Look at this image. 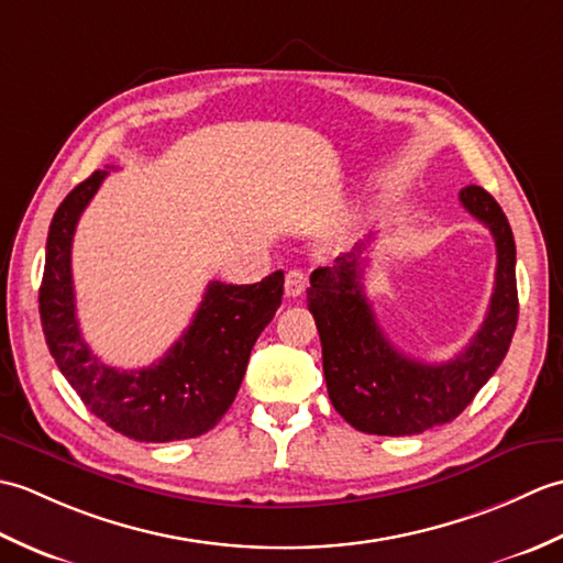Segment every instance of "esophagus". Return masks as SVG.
Listing matches in <instances>:
<instances>
[{
    "instance_id": "1",
    "label": "esophagus",
    "mask_w": 563,
    "mask_h": 563,
    "mask_svg": "<svg viewBox=\"0 0 563 563\" xmlns=\"http://www.w3.org/2000/svg\"><path fill=\"white\" fill-rule=\"evenodd\" d=\"M307 288V275L302 271H288V275H285V295L288 297H300Z\"/></svg>"
}]
</instances>
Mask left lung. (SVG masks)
Instances as JSON below:
<instances>
[{
	"mask_svg": "<svg viewBox=\"0 0 563 563\" xmlns=\"http://www.w3.org/2000/svg\"><path fill=\"white\" fill-rule=\"evenodd\" d=\"M460 202L494 234L496 283L482 329L454 361H413L387 341L363 290L365 242L309 278L307 307L319 329L329 399L355 430L416 435L450 423L504 363L518 324L516 239L482 186L462 188Z\"/></svg>",
	"mask_w": 563,
	"mask_h": 563,
	"instance_id": "8db88e82",
	"label": "left lung"
}]
</instances>
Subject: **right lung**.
<instances>
[{
    "label": "right lung",
    "mask_w": 563,
    "mask_h": 563,
    "mask_svg": "<svg viewBox=\"0 0 563 563\" xmlns=\"http://www.w3.org/2000/svg\"><path fill=\"white\" fill-rule=\"evenodd\" d=\"M106 174L93 172L71 188L51 222L38 292L45 343L84 406L118 433L140 442L198 438L232 406L251 349L278 312L285 275L275 271L254 285L212 280L190 327L157 363L142 369L103 365L79 331L71 236Z\"/></svg>",
    "instance_id": "add662e5"
}]
</instances>
